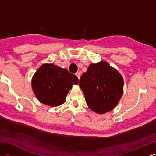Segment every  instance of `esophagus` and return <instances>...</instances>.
<instances>
[{
  "mask_svg": "<svg viewBox=\"0 0 156 156\" xmlns=\"http://www.w3.org/2000/svg\"><path fill=\"white\" fill-rule=\"evenodd\" d=\"M76 76H77V77H78V80H79V79L80 78V73H79V72H77V73H76Z\"/></svg>",
  "mask_w": 156,
  "mask_h": 156,
  "instance_id": "esophagus-1",
  "label": "esophagus"
}]
</instances>
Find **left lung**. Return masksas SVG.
Here are the masks:
<instances>
[{
  "label": "left lung",
  "mask_w": 156,
  "mask_h": 156,
  "mask_svg": "<svg viewBox=\"0 0 156 156\" xmlns=\"http://www.w3.org/2000/svg\"><path fill=\"white\" fill-rule=\"evenodd\" d=\"M79 85L92 111L105 114L112 111L123 93V78L108 62L92 63L82 74Z\"/></svg>",
  "instance_id": "1"
}]
</instances>
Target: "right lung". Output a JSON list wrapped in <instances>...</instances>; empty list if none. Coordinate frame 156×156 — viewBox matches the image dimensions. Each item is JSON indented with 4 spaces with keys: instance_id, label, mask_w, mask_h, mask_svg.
<instances>
[{
    "instance_id": "add662e5",
    "label": "right lung",
    "mask_w": 156,
    "mask_h": 156,
    "mask_svg": "<svg viewBox=\"0 0 156 156\" xmlns=\"http://www.w3.org/2000/svg\"><path fill=\"white\" fill-rule=\"evenodd\" d=\"M78 79L67 69L54 64H44L33 76L32 89L36 98L49 107H58L64 103L73 85Z\"/></svg>"
}]
</instances>
